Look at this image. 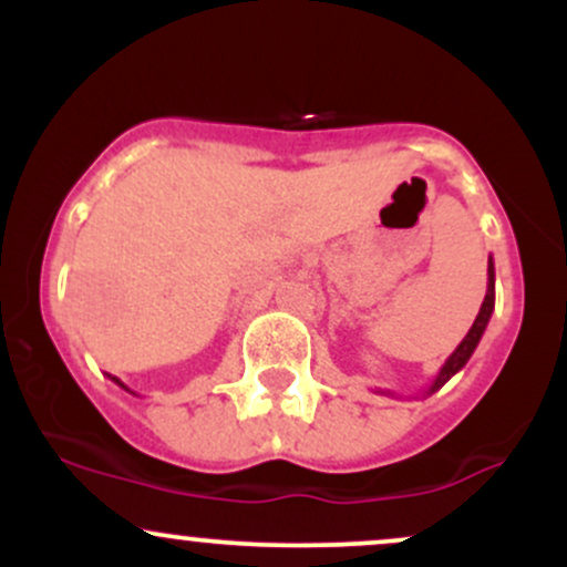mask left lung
<instances>
[{"label": "left lung", "mask_w": 567, "mask_h": 567, "mask_svg": "<svg viewBox=\"0 0 567 567\" xmlns=\"http://www.w3.org/2000/svg\"><path fill=\"white\" fill-rule=\"evenodd\" d=\"M493 306H496V269H493V258H487V292H485V301H483V306H480L477 320H474V324L470 328V333L464 336V341H461L458 347H455L453 354L447 357L445 365H442V368H440V373L434 375V381L429 383V386L424 389V394H426V396H429V394H434V392H437V389L445 386V383L451 381L453 375L458 373V370L466 365V362H470V357L474 354V349H477L480 338H483V333H485L487 322H491ZM381 394L396 396L394 392H381Z\"/></svg>", "instance_id": "8db88e82"}]
</instances>
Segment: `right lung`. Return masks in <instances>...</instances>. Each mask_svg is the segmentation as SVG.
Wrapping results in <instances>:
<instances>
[{"label":"right lung","instance_id":"1","mask_svg":"<svg viewBox=\"0 0 567 567\" xmlns=\"http://www.w3.org/2000/svg\"><path fill=\"white\" fill-rule=\"evenodd\" d=\"M109 379H112V381L116 383V386H122V389H125V392H130V394H135V392H133V389H127V386H125V383H122L120 379H114V375H109ZM135 396H138V394H135Z\"/></svg>","mask_w":567,"mask_h":567}]
</instances>
